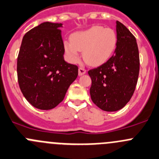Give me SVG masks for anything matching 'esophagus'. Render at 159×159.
I'll return each instance as SVG.
<instances>
[{"label":"esophagus","mask_w":159,"mask_h":159,"mask_svg":"<svg viewBox=\"0 0 159 159\" xmlns=\"http://www.w3.org/2000/svg\"><path fill=\"white\" fill-rule=\"evenodd\" d=\"M86 71H87V70H86V69L84 68V67H80L79 69H78V75H79V76H81V75H84V74L86 73Z\"/></svg>","instance_id":"esophagus-1"}]
</instances>
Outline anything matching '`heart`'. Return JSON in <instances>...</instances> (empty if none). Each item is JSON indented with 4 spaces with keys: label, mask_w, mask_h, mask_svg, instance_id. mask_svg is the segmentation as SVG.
Instances as JSON below:
<instances>
[{
    "label": "heart",
    "mask_w": 159,
    "mask_h": 159,
    "mask_svg": "<svg viewBox=\"0 0 159 159\" xmlns=\"http://www.w3.org/2000/svg\"><path fill=\"white\" fill-rule=\"evenodd\" d=\"M70 42H64V51L71 63H78L79 51L83 52L86 62L92 65L102 64L110 58L117 45V35L110 28L92 26L73 33Z\"/></svg>",
    "instance_id": "b5f03b06"
}]
</instances>
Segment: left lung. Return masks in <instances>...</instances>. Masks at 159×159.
I'll list each match as a JSON object with an SVG mask.
<instances>
[{"instance_id": "1", "label": "left lung", "mask_w": 159, "mask_h": 159, "mask_svg": "<svg viewBox=\"0 0 159 159\" xmlns=\"http://www.w3.org/2000/svg\"><path fill=\"white\" fill-rule=\"evenodd\" d=\"M117 45L115 53L105 64L89 70L92 79V102L107 112L120 110L134 92L140 70L135 37L124 25L116 21Z\"/></svg>"}]
</instances>
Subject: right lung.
I'll list each match as a JSON object with an SVG mask.
<instances>
[{
    "mask_svg": "<svg viewBox=\"0 0 159 159\" xmlns=\"http://www.w3.org/2000/svg\"><path fill=\"white\" fill-rule=\"evenodd\" d=\"M61 23H41L26 32L17 61L20 89L32 106L48 110L64 100L78 66L64 61Z\"/></svg>",
    "mask_w": 159,
    "mask_h": 159,
    "instance_id": "right-lung-1",
    "label": "right lung"
}]
</instances>
